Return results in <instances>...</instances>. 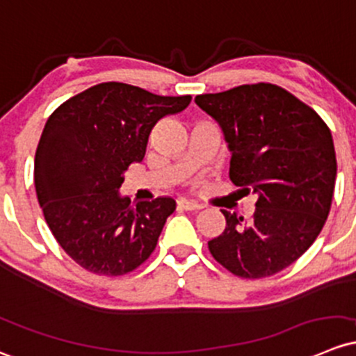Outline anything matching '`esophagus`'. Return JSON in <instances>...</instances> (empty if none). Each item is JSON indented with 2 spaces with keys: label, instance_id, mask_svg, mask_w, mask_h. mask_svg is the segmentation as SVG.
<instances>
[{
  "label": "esophagus",
  "instance_id": "esophagus-1",
  "mask_svg": "<svg viewBox=\"0 0 356 356\" xmlns=\"http://www.w3.org/2000/svg\"><path fill=\"white\" fill-rule=\"evenodd\" d=\"M177 207L181 209H186V211H197V209H201L203 207H201L200 203H196V201H189V200H179L177 201Z\"/></svg>",
  "mask_w": 356,
  "mask_h": 356
}]
</instances>
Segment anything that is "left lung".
<instances>
[{"label":"left lung","mask_w":356,"mask_h":356,"mask_svg":"<svg viewBox=\"0 0 356 356\" xmlns=\"http://www.w3.org/2000/svg\"><path fill=\"white\" fill-rule=\"evenodd\" d=\"M232 153L230 181L256 194L245 220L222 209L227 227L211 256L241 278H266L293 264L326 223L336 182L331 131L312 107L271 83L197 95Z\"/></svg>","instance_id":"obj_1"}]
</instances>
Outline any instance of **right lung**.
Instances as JSON below:
<instances>
[{"label":"right lung","mask_w":356,"mask_h":356,"mask_svg":"<svg viewBox=\"0 0 356 356\" xmlns=\"http://www.w3.org/2000/svg\"><path fill=\"white\" fill-rule=\"evenodd\" d=\"M189 104L191 95L107 81L47 119L33 167L37 200L56 241L81 268L122 276L152 256L175 201L156 197L134 208L119 188L131 163L143 160L153 126Z\"/></svg>","instance_id":"add662e5"}]
</instances>
